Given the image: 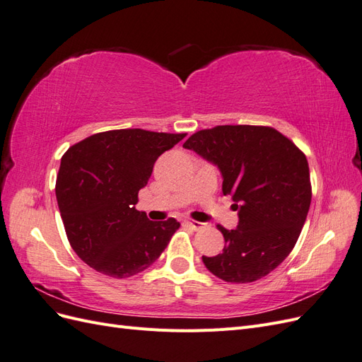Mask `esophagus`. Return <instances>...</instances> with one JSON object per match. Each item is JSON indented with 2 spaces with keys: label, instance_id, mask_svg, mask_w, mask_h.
I'll return each instance as SVG.
<instances>
[{
  "label": "esophagus",
  "instance_id": "1",
  "mask_svg": "<svg viewBox=\"0 0 362 362\" xmlns=\"http://www.w3.org/2000/svg\"><path fill=\"white\" fill-rule=\"evenodd\" d=\"M182 223H184L185 226H189V228L194 229V231H198V229H201V228L204 226V223H201V222H196V221H192V218H184Z\"/></svg>",
  "mask_w": 362,
  "mask_h": 362
}]
</instances>
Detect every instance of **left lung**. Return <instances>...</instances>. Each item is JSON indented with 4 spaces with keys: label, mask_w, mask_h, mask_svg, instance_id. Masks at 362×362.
I'll list each match as a JSON object with an SVG mask.
<instances>
[{
    "label": "left lung",
    "mask_w": 362,
    "mask_h": 362,
    "mask_svg": "<svg viewBox=\"0 0 362 362\" xmlns=\"http://www.w3.org/2000/svg\"><path fill=\"white\" fill-rule=\"evenodd\" d=\"M221 169L223 194H233L238 226L223 234L225 247L202 257L214 276L233 284L269 275L293 250L311 204L310 168L303 152L264 125H217L182 145Z\"/></svg>",
    "instance_id": "left-lung-1"
}]
</instances>
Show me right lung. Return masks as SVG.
Returning a JSON list of instances; mask_svg holds the SVG:
<instances>
[{"label": "right lung", "instance_id": "obj_1", "mask_svg": "<svg viewBox=\"0 0 362 362\" xmlns=\"http://www.w3.org/2000/svg\"><path fill=\"white\" fill-rule=\"evenodd\" d=\"M185 133L128 128L96 133L62 157L56 196L69 245L86 264L129 278L154 264L180 222H152L136 210L139 190L164 151Z\"/></svg>", "mask_w": 362, "mask_h": 362}]
</instances>
